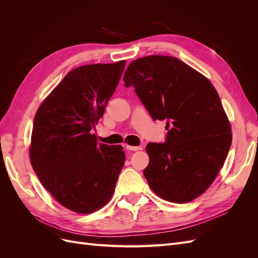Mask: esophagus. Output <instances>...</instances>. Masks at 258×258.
<instances>
[{"mask_svg":"<svg viewBox=\"0 0 258 258\" xmlns=\"http://www.w3.org/2000/svg\"><path fill=\"white\" fill-rule=\"evenodd\" d=\"M126 148L128 151H131V152H137L139 150H142V147L140 146H131V145H126Z\"/></svg>","mask_w":258,"mask_h":258,"instance_id":"34e87169","label":"esophagus"}]
</instances>
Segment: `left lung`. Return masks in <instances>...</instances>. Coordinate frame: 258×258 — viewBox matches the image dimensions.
Segmentation results:
<instances>
[{
	"label": "left lung",
	"instance_id": "left-lung-1",
	"mask_svg": "<svg viewBox=\"0 0 258 258\" xmlns=\"http://www.w3.org/2000/svg\"><path fill=\"white\" fill-rule=\"evenodd\" d=\"M153 119L167 120L165 143H148L143 173L153 191L174 204L204 194L224 166L231 128L211 82L175 57L132 61L123 75Z\"/></svg>",
	"mask_w": 258,
	"mask_h": 258
}]
</instances>
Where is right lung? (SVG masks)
Returning <instances> with one entry per match:
<instances>
[{"mask_svg": "<svg viewBox=\"0 0 258 258\" xmlns=\"http://www.w3.org/2000/svg\"><path fill=\"white\" fill-rule=\"evenodd\" d=\"M124 66L121 60L72 70L35 114L31 165L44 188L73 212L105 206L126 160L120 145L98 143L92 135Z\"/></svg>", "mask_w": 258, "mask_h": 258, "instance_id": "obj_1", "label": "right lung"}]
</instances>
